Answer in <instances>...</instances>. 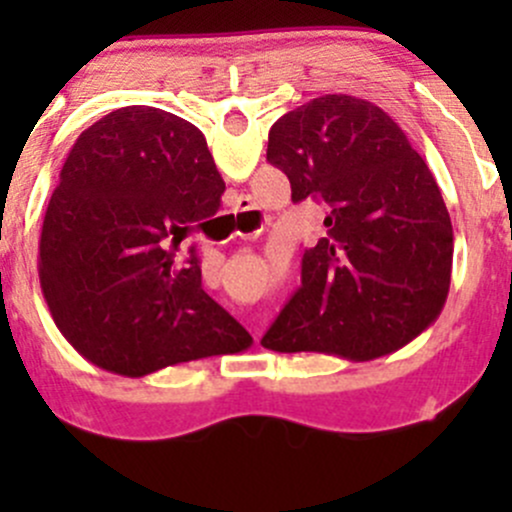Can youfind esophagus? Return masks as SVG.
Segmentation results:
<instances>
[{"mask_svg": "<svg viewBox=\"0 0 512 512\" xmlns=\"http://www.w3.org/2000/svg\"><path fill=\"white\" fill-rule=\"evenodd\" d=\"M240 237H245V235H240Z\"/></svg>", "mask_w": 512, "mask_h": 512, "instance_id": "1", "label": "esophagus"}]
</instances>
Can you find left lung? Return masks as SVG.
I'll return each instance as SVG.
<instances>
[{"mask_svg": "<svg viewBox=\"0 0 512 512\" xmlns=\"http://www.w3.org/2000/svg\"><path fill=\"white\" fill-rule=\"evenodd\" d=\"M267 160L294 203L322 200L329 215L262 347L369 361L436 322L451 285V218L389 113L347 94L312 98L270 128Z\"/></svg>", "mask_w": 512, "mask_h": 512, "instance_id": "obj_1", "label": "left lung"}]
</instances>
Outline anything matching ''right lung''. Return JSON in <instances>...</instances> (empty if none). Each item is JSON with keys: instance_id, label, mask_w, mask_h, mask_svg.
<instances>
[{"instance_id": "1", "label": "right lung", "mask_w": 512, "mask_h": 512, "mask_svg": "<svg viewBox=\"0 0 512 512\" xmlns=\"http://www.w3.org/2000/svg\"><path fill=\"white\" fill-rule=\"evenodd\" d=\"M223 193L203 133L160 108H118L76 138L41 225L39 280L86 361L141 379L250 347L200 285L195 247L175 262Z\"/></svg>"}]
</instances>
